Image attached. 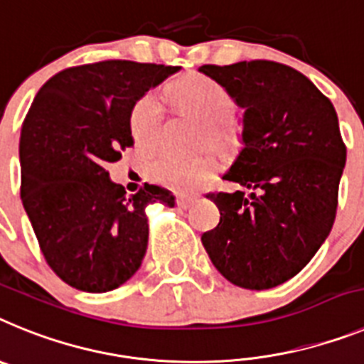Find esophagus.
<instances>
[{
    "instance_id": "obj_1",
    "label": "esophagus",
    "mask_w": 364,
    "mask_h": 364,
    "mask_svg": "<svg viewBox=\"0 0 364 364\" xmlns=\"http://www.w3.org/2000/svg\"><path fill=\"white\" fill-rule=\"evenodd\" d=\"M196 201H198V198H196V196H183V198H178V207L188 208V207H192Z\"/></svg>"
}]
</instances>
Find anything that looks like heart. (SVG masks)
Listing matches in <instances>:
<instances>
[{"mask_svg": "<svg viewBox=\"0 0 364 364\" xmlns=\"http://www.w3.org/2000/svg\"><path fill=\"white\" fill-rule=\"evenodd\" d=\"M168 97L181 112L203 122L207 141L220 148H232L240 143L242 128L232 115L235 97L223 84L214 78L191 73L168 87ZM164 109L156 93L143 95L129 112V132L135 143L143 148H154L159 141ZM220 170V157L207 148L194 156L183 157L163 154L150 164V176L156 181L178 192H192L214 178Z\"/></svg>", "mask_w": 364, "mask_h": 364, "instance_id": "1", "label": "heart"}]
</instances>
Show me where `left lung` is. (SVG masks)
<instances>
[{
  "label": "left lung",
  "mask_w": 364,
  "mask_h": 364,
  "mask_svg": "<svg viewBox=\"0 0 364 364\" xmlns=\"http://www.w3.org/2000/svg\"><path fill=\"white\" fill-rule=\"evenodd\" d=\"M243 107L238 157L210 192L220 223L201 242L235 286L269 289L302 271L330 235L346 146L333 104L302 73L269 60L201 65Z\"/></svg>",
  "instance_id": "8db88e82"
}]
</instances>
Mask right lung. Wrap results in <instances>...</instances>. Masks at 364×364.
Returning a JSON list of instances; mask_svg holds the SVG:
<instances>
[{"label": "right lung", "instance_id": "right-lung-1", "mask_svg": "<svg viewBox=\"0 0 364 364\" xmlns=\"http://www.w3.org/2000/svg\"><path fill=\"white\" fill-rule=\"evenodd\" d=\"M181 68L106 60L56 73L21 126V201L47 264L87 293L122 286L141 267L150 203L173 207L166 188L128 196L106 166L134 146L129 112Z\"/></svg>", "mask_w": 364, "mask_h": 364}]
</instances>
